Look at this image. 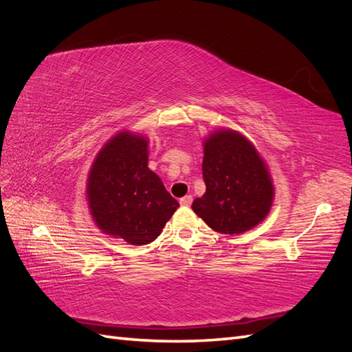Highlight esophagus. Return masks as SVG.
Masks as SVG:
<instances>
[{
	"mask_svg": "<svg viewBox=\"0 0 352 352\" xmlns=\"http://www.w3.org/2000/svg\"><path fill=\"white\" fill-rule=\"evenodd\" d=\"M180 206L184 207H189L190 204H192V195H185L184 198H180Z\"/></svg>",
	"mask_w": 352,
	"mask_h": 352,
	"instance_id": "esophagus-1",
	"label": "esophagus"
}]
</instances>
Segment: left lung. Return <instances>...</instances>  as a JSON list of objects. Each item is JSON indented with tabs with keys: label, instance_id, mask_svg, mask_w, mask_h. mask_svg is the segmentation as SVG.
I'll list each match as a JSON object with an SVG mask.
<instances>
[{
	"label": "left lung",
	"instance_id": "1",
	"mask_svg": "<svg viewBox=\"0 0 352 352\" xmlns=\"http://www.w3.org/2000/svg\"><path fill=\"white\" fill-rule=\"evenodd\" d=\"M202 177L206 194L192 210L216 232L239 235L269 214L274 188L265 163L247 138L230 129L204 141Z\"/></svg>",
	"mask_w": 352,
	"mask_h": 352
}]
</instances>
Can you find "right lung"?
<instances>
[{"label": "right lung", "mask_w": 352, "mask_h": 352, "mask_svg": "<svg viewBox=\"0 0 352 352\" xmlns=\"http://www.w3.org/2000/svg\"><path fill=\"white\" fill-rule=\"evenodd\" d=\"M87 197L97 226L131 245L153 242L179 207L148 168V140L131 132L113 136L94 160Z\"/></svg>", "instance_id": "add662e5"}]
</instances>
